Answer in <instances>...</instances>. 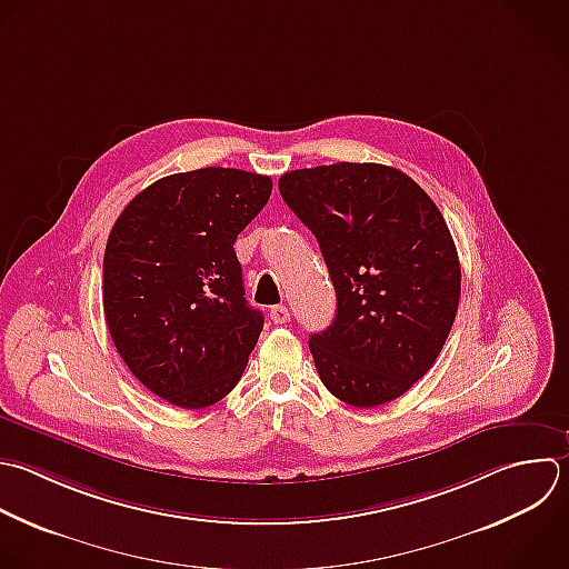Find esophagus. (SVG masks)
Masks as SVG:
<instances>
[{
  "label": "esophagus",
  "instance_id": "obj_1",
  "mask_svg": "<svg viewBox=\"0 0 569 569\" xmlns=\"http://www.w3.org/2000/svg\"><path fill=\"white\" fill-rule=\"evenodd\" d=\"M269 316H271V320L276 322V325H284V322H289L291 320V311L284 307V305H278V307H271V311H269Z\"/></svg>",
  "mask_w": 569,
  "mask_h": 569
}]
</instances>
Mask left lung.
Wrapping results in <instances>:
<instances>
[{
    "instance_id": "8db88e82",
    "label": "left lung",
    "mask_w": 569,
    "mask_h": 569,
    "mask_svg": "<svg viewBox=\"0 0 569 569\" xmlns=\"http://www.w3.org/2000/svg\"><path fill=\"white\" fill-rule=\"evenodd\" d=\"M278 187L316 236L336 289L331 327L309 338L320 380L351 407L396 400L431 369L458 311L460 264L445 218L385 164L298 169Z\"/></svg>"
}]
</instances>
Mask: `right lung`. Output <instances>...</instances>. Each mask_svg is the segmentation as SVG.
<instances>
[{
    "mask_svg": "<svg viewBox=\"0 0 569 569\" xmlns=\"http://www.w3.org/2000/svg\"><path fill=\"white\" fill-rule=\"evenodd\" d=\"M271 187L240 169L173 173L138 193L109 233V333L131 373L176 407L222 400L260 338L264 318L247 305L233 244Z\"/></svg>",
    "mask_w": 569,
    "mask_h": 569,
    "instance_id": "right-lung-1",
    "label": "right lung"
}]
</instances>
